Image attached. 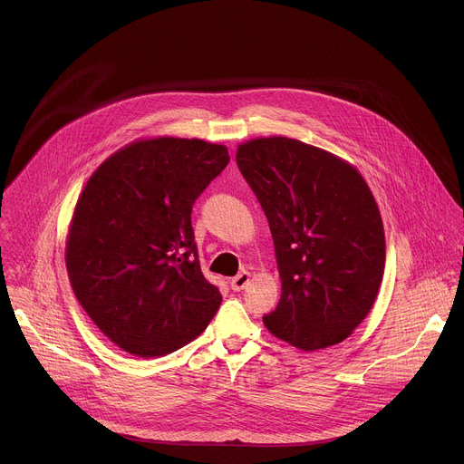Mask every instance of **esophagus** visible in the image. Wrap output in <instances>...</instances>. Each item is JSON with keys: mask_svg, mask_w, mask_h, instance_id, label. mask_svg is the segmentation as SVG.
<instances>
[{"mask_svg": "<svg viewBox=\"0 0 464 464\" xmlns=\"http://www.w3.org/2000/svg\"><path fill=\"white\" fill-rule=\"evenodd\" d=\"M249 272H240L237 277H233L231 279V290L233 292H240V290H244L247 285H249Z\"/></svg>", "mask_w": 464, "mask_h": 464, "instance_id": "1", "label": "esophagus"}]
</instances>
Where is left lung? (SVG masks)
<instances>
[{
	"label": "left lung",
	"instance_id": "1",
	"mask_svg": "<svg viewBox=\"0 0 464 464\" xmlns=\"http://www.w3.org/2000/svg\"><path fill=\"white\" fill-rule=\"evenodd\" d=\"M237 165L268 218L283 283L264 324L303 351L342 343L383 277V224L369 185L338 156L277 136L240 145Z\"/></svg>",
	"mask_w": 464,
	"mask_h": 464
}]
</instances>
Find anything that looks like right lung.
<instances>
[{
	"label": "right lung",
	"mask_w": 464,
	"mask_h": 464,
	"mask_svg": "<svg viewBox=\"0 0 464 464\" xmlns=\"http://www.w3.org/2000/svg\"><path fill=\"white\" fill-rule=\"evenodd\" d=\"M227 163L224 145L158 138L121 149L88 179L65 266L86 314L122 351L174 353L220 308L222 295L200 268L190 213Z\"/></svg>",
	"instance_id": "right-lung-1"
}]
</instances>
